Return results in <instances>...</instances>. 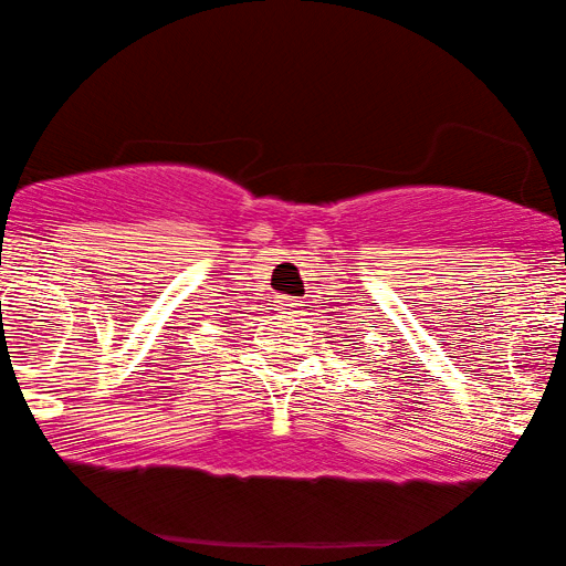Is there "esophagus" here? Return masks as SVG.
I'll use <instances>...</instances> for the list:
<instances>
[{
  "instance_id": "esophagus-1",
  "label": "esophagus",
  "mask_w": 566,
  "mask_h": 566,
  "mask_svg": "<svg viewBox=\"0 0 566 566\" xmlns=\"http://www.w3.org/2000/svg\"><path fill=\"white\" fill-rule=\"evenodd\" d=\"M275 306H277V314H281V317H296V314H301V301L298 298L281 296L275 301Z\"/></svg>"
}]
</instances>
